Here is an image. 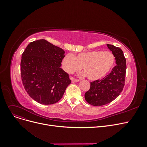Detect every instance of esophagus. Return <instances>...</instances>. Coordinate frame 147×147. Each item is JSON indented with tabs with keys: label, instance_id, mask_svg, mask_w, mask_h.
Returning a JSON list of instances; mask_svg holds the SVG:
<instances>
[{
	"label": "esophagus",
	"instance_id": "1",
	"mask_svg": "<svg viewBox=\"0 0 147 147\" xmlns=\"http://www.w3.org/2000/svg\"><path fill=\"white\" fill-rule=\"evenodd\" d=\"M70 79L71 80L72 82H79V81L78 79H75V78H73V77H71V78H70Z\"/></svg>",
	"mask_w": 147,
	"mask_h": 147
}]
</instances>
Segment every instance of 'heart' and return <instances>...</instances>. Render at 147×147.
I'll use <instances>...</instances> for the list:
<instances>
[{
	"mask_svg": "<svg viewBox=\"0 0 147 147\" xmlns=\"http://www.w3.org/2000/svg\"><path fill=\"white\" fill-rule=\"evenodd\" d=\"M115 61L113 54L109 51H93L82 52L74 56L69 53L63 58L62 66L68 73L83 70L91 80L101 79L112 69Z\"/></svg>",
	"mask_w": 147,
	"mask_h": 147,
	"instance_id": "1",
	"label": "heart"
}]
</instances>
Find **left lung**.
Instances as JSON below:
<instances>
[{"instance_id":"1","label":"left lung","mask_w":147,"mask_h":147,"mask_svg":"<svg viewBox=\"0 0 147 147\" xmlns=\"http://www.w3.org/2000/svg\"><path fill=\"white\" fill-rule=\"evenodd\" d=\"M107 45L112 51L117 65L102 79L90 82V89L84 94V98L88 103L94 106H101L112 102L119 96L125 86L126 61L123 52L114 45Z\"/></svg>"}]
</instances>
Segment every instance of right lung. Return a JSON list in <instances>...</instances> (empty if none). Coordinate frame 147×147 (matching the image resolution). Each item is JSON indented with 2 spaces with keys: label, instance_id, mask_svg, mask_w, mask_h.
<instances>
[{
  "label": "right lung",
  "instance_id": "1",
  "mask_svg": "<svg viewBox=\"0 0 147 147\" xmlns=\"http://www.w3.org/2000/svg\"><path fill=\"white\" fill-rule=\"evenodd\" d=\"M64 51L45 39L30 43L22 54L21 76L29 96L36 102L50 105L58 102L71 83L60 67Z\"/></svg>",
  "mask_w": 147,
  "mask_h": 147
}]
</instances>
